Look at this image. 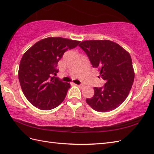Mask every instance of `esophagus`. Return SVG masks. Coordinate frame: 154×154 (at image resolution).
<instances>
[{
	"instance_id": "1",
	"label": "esophagus",
	"mask_w": 154,
	"mask_h": 154,
	"mask_svg": "<svg viewBox=\"0 0 154 154\" xmlns=\"http://www.w3.org/2000/svg\"><path fill=\"white\" fill-rule=\"evenodd\" d=\"M75 85H77V87H79V88H82V87H83V85H76V84H75Z\"/></svg>"
}]
</instances>
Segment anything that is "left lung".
<instances>
[{
	"instance_id": "obj_1",
	"label": "left lung",
	"mask_w": 154,
	"mask_h": 154,
	"mask_svg": "<svg viewBox=\"0 0 154 154\" xmlns=\"http://www.w3.org/2000/svg\"><path fill=\"white\" fill-rule=\"evenodd\" d=\"M79 47L85 52L93 67L99 69L103 87H94V94L86 102L94 110L106 112L119 107L127 98L134 79L130 54L115 42L86 40Z\"/></svg>"
}]
</instances>
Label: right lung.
<instances>
[{
	"label": "right lung",
	"instance_id": "obj_1",
	"mask_svg": "<svg viewBox=\"0 0 154 154\" xmlns=\"http://www.w3.org/2000/svg\"><path fill=\"white\" fill-rule=\"evenodd\" d=\"M79 41L63 38H47L36 42L21 59L18 79L22 92L32 105L40 110L57 107L65 99L70 84L54 75L58 61Z\"/></svg>",
	"mask_w": 154,
	"mask_h": 154
}]
</instances>
